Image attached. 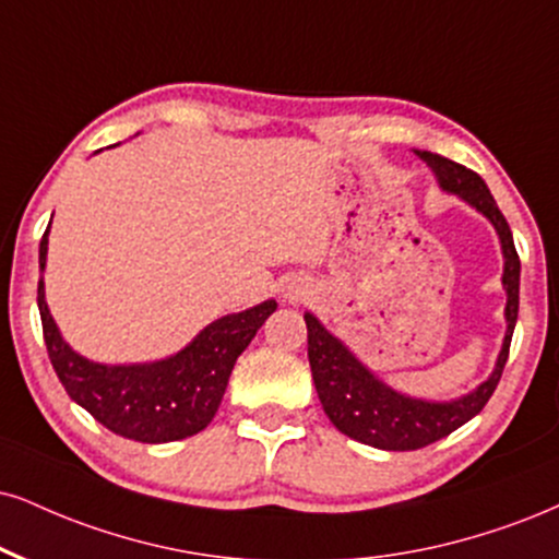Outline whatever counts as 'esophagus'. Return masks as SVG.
<instances>
[{"label":"esophagus","instance_id":"1","mask_svg":"<svg viewBox=\"0 0 559 559\" xmlns=\"http://www.w3.org/2000/svg\"><path fill=\"white\" fill-rule=\"evenodd\" d=\"M287 298H293V300H298V298H302V295H306V290H302V287H298V285H293V287H287Z\"/></svg>","mask_w":559,"mask_h":559}]
</instances>
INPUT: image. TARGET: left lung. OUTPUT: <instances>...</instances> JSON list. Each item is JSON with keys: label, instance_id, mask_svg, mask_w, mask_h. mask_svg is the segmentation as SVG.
<instances>
[{"label": "left lung", "instance_id": "8db88e82", "mask_svg": "<svg viewBox=\"0 0 559 559\" xmlns=\"http://www.w3.org/2000/svg\"><path fill=\"white\" fill-rule=\"evenodd\" d=\"M415 155L430 165L440 189L469 202L498 230L502 259H506L502 287H506L508 295V332L506 340H502L492 376L485 383L477 385L466 396L451 399V402H425V399L399 394L391 385L378 381L334 334H329L321 326V321L313 313L302 316L308 326V360H311L313 383L316 391H319L323 412L344 436L360 440L365 445L381 448V451H417V448L451 436L456 427L479 415L485 404L490 402L495 389H498L502 368L508 362L515 319H519L521 261L513 246L511 225L495 204L487 183L466 165L448 160V157L427 153V150H415Z\"/></svg>", "mask_w": 559, "mask_h": 559}]
</instances>
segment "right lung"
Here are the masks:
<instances>
[{
  "instance_id": "add662e5",
  "label": "right lung",
  "mask_w": 559,
  "mask_h": 559,
  "mask_svg": "<svg viewBox=\"0 0 559 559\" xmlns=\"http://www.w3.org/2000/svg\"><path fill=\"white\" fill-rule=\"evenodd\" d=\"M46 251L48 227L40 238V272ZM38 311L48 360L72 402L116 436L140 443H170L197 436L212 423L233 365L261 323L277 311V302L264 300L248 311L223 316L202 329L181 353L142 365H103L74 353L48 313L44 277L38 282Z\"/></svg>"
}]
</instances>
